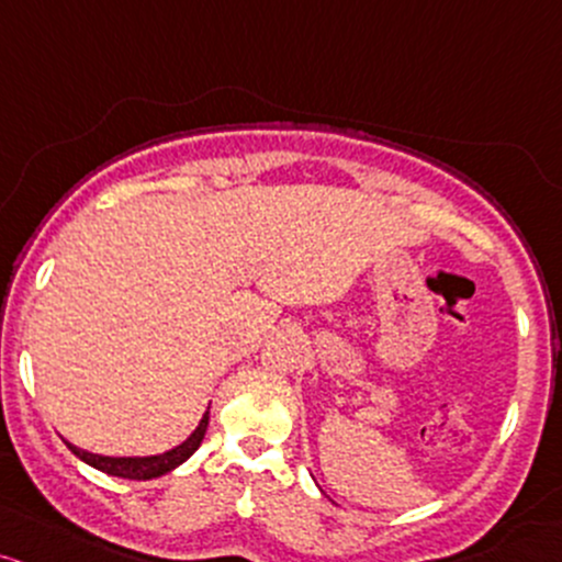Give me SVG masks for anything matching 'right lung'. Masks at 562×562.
<instances>
[{
	"label": "right lung",
	"instance_id": "1",
	"mask_svg": "<svg viewBox=\"0 0 562 562\" xmlns=\"http://www.w3.org/2000/svg\"><path fill=\"white\" fill-rule=\"evenodd\" d=\"M207 422H211V405H207V411L202 413L196 429L191 431L181 446L170 448V451H165V453H154V456H101V453L82 451V448L71 446L69 440H66V446H69V451L77 456V459H82L85 464L95 467V470H101L106 474H114V477L154 480V477H162V474L172 472L176 467H181L183 461H187L189 456L202 446V440H205V431H207Z\"/></svg>",
	"mask_w": 562,
	"mask_h": 562
}]
</instances>
